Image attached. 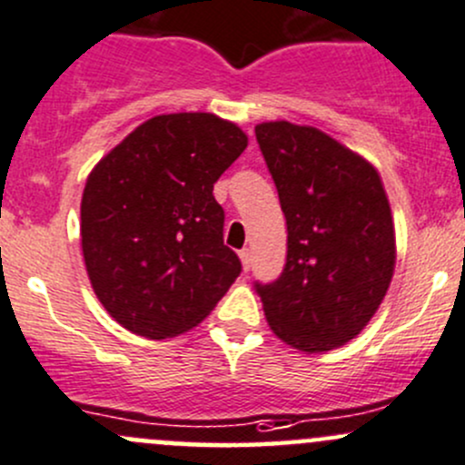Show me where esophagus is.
<instances>
[{
    "mask_svg": "<svg viewBox=\"0 0 465 465\" xmlns=\"http://www.w3.org/2000/svg\"><path fill=\"white\" fill-rule=\"evenodd\" d=\"M241 261H242V270L245 272L252 270V249H242Z\"/></svg>",
    "mask_w": 465,
    "mask_h": 465,
    "instance_id": "obj_1",
    "label": "esophagus"
}]
</instances>
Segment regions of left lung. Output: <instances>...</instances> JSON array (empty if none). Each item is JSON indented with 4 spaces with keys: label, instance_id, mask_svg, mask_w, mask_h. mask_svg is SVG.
<instances>
[{
    "label": "left lung",
    "instance_id": "obj_1",
    "mask_svg": "<svg viewBox=\"0 0 465 465\" xmlns=\"http://www.w3.org/2000/svg\"><path fill=\"white\" fill-rule=\"evenodd\" d=\"M256 140L287 220V262L256 282L267 322L301 351L354 339L385 298L397 262L381 175L314 126L262 122Z\"/></svg>",
    "mask_w": 465,
    "mask_h": 465
}]
</instances>
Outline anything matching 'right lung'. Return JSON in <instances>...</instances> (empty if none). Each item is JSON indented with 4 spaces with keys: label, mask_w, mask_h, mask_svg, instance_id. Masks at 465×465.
Returning <instances> with one entry per match:
<instances>
[{
    "label": "right lung",
    "mask_w": 465,
    "mask_h": 465,
    "mask_svg": "<svg viewBox=\"0 0 465 465\" xmlns=\"http://www.w3.org/2000/svg\"><path fill=\"white\" fill-rule=\"evenodd\" d=\"M247 135L213 114L155 115L93 167L82 253L93 292L122 327L171 339L209 316L241 273L223 242L213 184Z\"/></svg>",
    "instance_id": "add662e5"
}]
</instances>
